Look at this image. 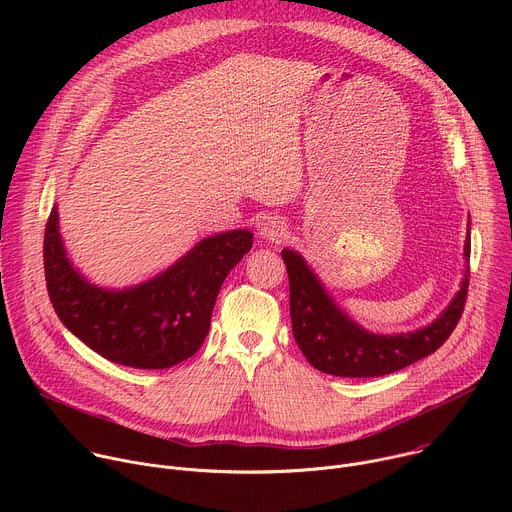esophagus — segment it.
Here are the masks:
<instances>
[{
    "label": "esophagus",
    "mask_w": 512,
    "mask_h": 512,
    "mask_svg": "<svg viewBox=\"0 0 512 512\" xmlns=\"http://www.w3.org/2000/svg\"><path fill=\"white\" fill-rule=\"evenodd\" d=\"M259 237L271 243H281L287 237V225L279 216H267L259 225Z\"/></svg>",
    "instance_id": "esophagus-1"
}]
</instances>
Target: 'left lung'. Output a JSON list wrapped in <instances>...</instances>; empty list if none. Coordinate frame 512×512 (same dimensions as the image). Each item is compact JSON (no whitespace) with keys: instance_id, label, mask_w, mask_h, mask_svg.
Masks as SVG:
<instances>
[{"instance_id":"obj_1","label":"left lung","mask_w":512,"mask_h":512,"mask_svg":"<svg viewBox=\"0 0 512 512\" xmlns=\"http://www.w3.org/2000/svg\"><path fill=\"white\" fill-rule=\"evenodd\" d=\"M289 277L291 330L314 369L334 377H381L440 348L454 332L466 304L470 277V223L464 243V279L454 300L431 324L403 334H375L356 324L326 291L306 259L283 249Z\"/></svg>"}]
</instances>
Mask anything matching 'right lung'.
Segmentation results:
<instances>
[{
    "label": "right lung",
    "mask_w": 512,
    "mask_h": 512,
    "mask_svg": "<svg viewBox=\"0 0 512 512\" xmlns=\"http://www.w3.org/2000/svg\"><path fill=\"white\" fill-rule=\"evenodd\" d=\"M251 247L247 229L218 233L160 275L107 289L68 259L54 204L44 235L46 287L60 322L103 358L131 369H170L202 346L218 291Z\"/></svg>",
    "instance_id": "obj_1"
}]
</instances>
